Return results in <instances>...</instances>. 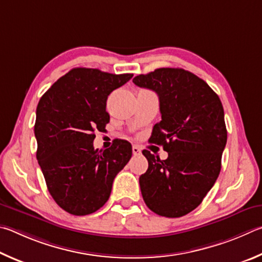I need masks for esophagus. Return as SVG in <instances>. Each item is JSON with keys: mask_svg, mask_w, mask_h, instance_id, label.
I'll return each instance as SVG.
<instances>
[{"mask_svg": "<svg viewBox=\"0 0 262 262\" xmlns=\"http://www.w3.org/2000/svg\"><path fill=\"white\" fill-rule=\"evenodd\" d=\"M132 153H134V155H140L141 149L138 147V146H132Z\"/></svg>", "mask_w": 262, "mask_h": 262, "instance_id": "34e87169", "label": "esophagus"}]
</instances>
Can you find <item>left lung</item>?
Listing matches in <instances>:
<instances>
[{"label":"left lung","mask_w":262,"mask_h":262,"mask_svg":"<svg viewBox=\"0 0 262 262\" xmlns=\"http://www.w3.org/2000/svg\"><path fill=\"white\" fill-rule=\"evenodd\" d=\"M134 82L159 95L161 121L149 141L168 152L160 160L143 150L148 169L139 177L141 194L155 214L184 216L201 204L221 170L227 144L222 102L207 82L184 69H157Z\"/></svg>","instance_id":"8db88e82"}]
</instances>
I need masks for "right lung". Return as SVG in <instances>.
<instances>
[{
  "mask_svg": "<svg viewBox=\"0 0 262 262\" xmlns=\"http://www.w3.org/2000/svg\"><path fill=\"white\" fill-rule=\"evenodd\" d=\"M134 77L75 68L55 81L36 107V159L56 204L77 216L107 203L114 178L132 157V146L117 139L110 148L93 147L95 131L109 123L108 95Z\"/></svg>",
  "mask_w": 262,
  "mask_h": 262,
  "instance_id": "obj_1",
  "label": "right lung"
}]
</instances>
